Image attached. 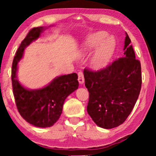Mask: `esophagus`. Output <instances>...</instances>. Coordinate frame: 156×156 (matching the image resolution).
Returning <instances> with one entry per match:
<instances>
[{
  "label": "esophagus",
  "mask_w": 156,
  "mask_h": 156,
  "mask_svg": "<svg viewBox=\"0 0 156 156\" xmlns=\"http://www.w3.org/2000/svg\"><path fill=\"white\" fill-rule=\"evenodd\" d=\"M78 81L80 82V84H82L84 82V74L82 71H80L78 72Z\"/></svg>",
  "instance_id": "34e87169"
}]
</instances>
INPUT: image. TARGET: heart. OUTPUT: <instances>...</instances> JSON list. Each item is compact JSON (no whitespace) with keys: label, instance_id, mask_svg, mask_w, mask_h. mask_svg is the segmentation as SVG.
<instances>
[{"label":"heart","instance_id":"b5f03b06","mask_svg":"<svg viewBox=\"0 0 156 156\" xmlns=\"http://www.w3.org/2000/svg\"><path fill=\"white\" fill-rule=\"evenodd\" d=\"M108 37V34L104 31H99L89 36L85 44L84 51L91 52L96 50L90 59V66L94 69H103L109 62L114 51V42Z\"/></svg>","mask_w":156,"mask_h":156}]
</instances>
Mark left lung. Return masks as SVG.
<instances>
[{
    "label": "left lung",
    "mask_w": 156,
    "mask_h": 156,
    "mask_svg": "<svg viewBox=\"0 0 156 156\" xmlns=\"http://www.w3.org/2000/svg\"><path fill=\"white\" fill-rule=\"evenodd\" d=\"M126 34L123 57L98 71L84 69L89 93L87 112L98 126L113 129L124 122L141 88V67Z\"/></svg>",
    "instance_id": "obj_1"
}]
</instances>
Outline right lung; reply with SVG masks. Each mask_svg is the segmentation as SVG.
<instances>
[{
	"label": "right lung",
	"instance_id": "add662e5",
	"mask_svg": "<svg viewBox=\"0 0 156 156\" xmlns=\"http://www.w3.org/2000/svg\"><path fill=\"white\" fill-rule=\"evenodd\" d=\"M44 30V27H37L29 31L17 50L11 72L13 95L19 113L27 122L40 128L50 127L56 123L62 112L66 98L79 86L76 73L57 76L48 86L34 90L25 88L18 82V63L23 57L25 48L37 40Z\"/></svg>",
	"mask_w": 156,
	"mask_h": 156
}]
</instances>
